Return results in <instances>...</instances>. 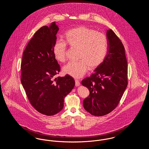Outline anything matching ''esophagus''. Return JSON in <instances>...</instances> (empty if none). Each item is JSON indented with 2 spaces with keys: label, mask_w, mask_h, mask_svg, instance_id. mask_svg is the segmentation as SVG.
Masks as SVG:
<instances>
[{
  "label": "esophagus",
  "mask_w": 149,
  "mask_h": 149,
  "mask_svg": "<svg viewBox=\"0 0 149 149\" xmlns=\"http://www.w3.org/2000/svg\"><path fill=\"white\" fill-rule=\"evenodd\" d=\"M75 86H78L80 85V81L78 80H75Z\"/></svg>",
  "instance_id": "1"
}]
</instances>
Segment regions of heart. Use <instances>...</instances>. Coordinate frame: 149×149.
<instances>
[{
  "label": "heart",
  "instance_id": "obj_1",
  "mask_svg": "<svg viewBox=\"0 0 149 149\" xmlns=\"http://www.w3.org/2000/svg\"><path fill=\"white\" fill-rule=\"evenodd\" d=\"M65 42L57 41L53 47V54L59 62L66 58L68 45L71 49H78V61L65 65L63 71L72 77H82L88 69L94 70L104 61L108 51L106 36L94 29L80 26L68 30L65 34Z\"/></svg>",
  "mask_w": 149,
  "mask_h": 149
}]
</instances>
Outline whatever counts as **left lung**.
<instances>
[{"instance_id":"1","label":"left lung","mask_w":149,"mask_h":149,"mask_svg":"<svg viewBox=\"0 0 149 149\" xmlns=\"http://www.w3.org/2000/svg\"><path fill=\"white\" fill-rule=\"evenodd\" d=\"M106 57L95 72L86 77L81 84L89 91L83 106L89 113L102 116L118 106L128 84L127 62L120 39L112 29L107 30Z\"/></svg>"}]
</instances>
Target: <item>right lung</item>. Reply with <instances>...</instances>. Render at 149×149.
<instances>
[{
    "instance_id": "obj_1",
    "label": "right lung",
    "mask_w": 149,
    "mask_h": 149,
    "mask_svg": "<svg viewBox=\"0 0 149 149\" xmlns=\"http://www.w3.org/2000/svg\"><path fill=\"white\" fill-rule=\"evenodd\" d=\"M58 30L54 22L36 32L23 52L21 65V81L30 103L46 116L63 109L65 97L75 86V80L68 74L54 79L60 71L53 54Z\"/></svg>"
}]
</instances>
